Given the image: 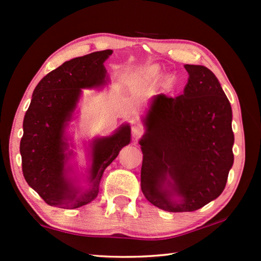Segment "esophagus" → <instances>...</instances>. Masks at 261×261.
<instances>
[{
	"instance_id": "esophagus-1",
	"label": "esophagus",
	"mask_w": 261,
	"mask_h": 261,
	"mask_svg": "<svg viewBox=\"0 0 261 261\" xmlns=\"http://www.w3.org/2000/svg\"><path fill=\"white\" fill-rule=\"evenodd\" d=\"M131 131H132V136L136 137V138H137V137L143 135L144 127L141 126L140 124H138V123H134V124L131 125Z\"/></svg>"
}]
</instances>
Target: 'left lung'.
Here are the masks:
<instances>
[{
  "label": "left lung",
  "mask_w": 261,
  "mask_h": 261,
  "mask_svg": "<svg viewBox=\"0 0 261 261\" xmlns=\"http://www.w3.org/2000/svg\"><path fill=\"white\" fill-rule=\"evenodd\" d=\"M187 86L177 96L158 94L145 117L140 187L167 212H193L218 198L233 163L231 106L218 78L185 64Z\"/></svg>",
  "instance_id": "left-lung-1"
}]
</instances>
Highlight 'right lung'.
<instances>
[{"instance_id":"obj_1","label":"right lung","mask_w":261,"mask_h":261,"mask_svg":"<svg viewBox=\"0 0 261 261\" xmlns=\"http://www.w3.org/2000/svg\"><path fill=\"white\" fill-rule=\"evenodd\" d=\"M112 53L110 49L94 51L64 62L34 88L23 122L21 168L26 182L48 205L73 210L95 199L105 169L130 143L131 130L127 124L112 136L93 139L90 185L85 191L74 188L65 169L69 159L65 153V126L76 109L82 88L106 83L103 62Z\"/></svg>"}]
</instances>
